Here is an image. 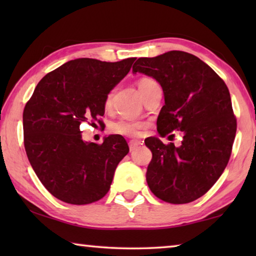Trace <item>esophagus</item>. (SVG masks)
Returning <instances> with one entry per match:
<instances>
[{
  "label": "esophagus",
  "instance_id": "1",
  "mask_svg": "<svg viewBox=\"0 0 256 256\" xmlns=\"http://www.w3.org/2000/svg\"><path fill=\"white\" fill-rule=\"evenodd\" d=\"M140 142L138 141H130L128 142V146H130V151H134L136 150L138 148H140Z\"/></svg>",
  "mask_w": 256,
  "mask_h": 256
}]
</instances>
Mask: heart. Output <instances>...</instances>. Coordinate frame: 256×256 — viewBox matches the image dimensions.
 Returning <instances> with one entry per match:
<instances>
[{
    "instance_id": "1",
    "label": "heart",
    "mask_w": 256,
    "mask_h": 256,
    "mask_svg": "<svg viewBox=\"0 0 256 256\" xmlns=\"http://www.w3.org/2000/svg\"><path fill=\"white\" fill-rule=\"evenodd\" d=\"M154 84H157L154 80L150 79V78H142V79L138 81V90H140L141 94H144L149 86ZM112 94L110 92L105 99L106 108H110L112 106ZM146 126V124L144 122H141V120L122 118L118 120V122H114L110 124V131L126 138H138L141 136L142 130H144Z\"/></svg>"
}]
</instances>
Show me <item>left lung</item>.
I'll return each instance as SVG.
<instances>
[{"instance_id": "1", "label": "left lung", "mask_w": 256, "mask_h": 256, "mask_svg": "<svg viewBox=\"0 0 256 256\" xmlns=\"http://www.w3.org/2000/svg\"><path fill=\"white\" fill-rule=\"evenodd\" d=\"M132 71L162 86L160 136L174 130L184 133L180 146L164 144L156 136L146 138L152 152L146 170L149 188L172 204L196 200L222 176L232 154L237 123L227 86L203 60L182 50L138 58Z\"/></svg>"}]
</instances>
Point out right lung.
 <instances>
[{"mask_svg":"<svg viewBox=\"0 0 256 256\" xmlns=\"http://www.w3.org/2000/svg\"><path fill=\"white\" fill-rule=\"evenodd\" d=\"M134 60H68L42 78L26 104L27 157L42 184L58 200L89 204L110 190L116 167L128 154L126 141L115 134L104 138L102 144L86 142L80 125L88 120L100 124L106 96Z\"/></svg>","mask_w":256,"mask_h":256,"instance_id":"right-lung-1","label":"right lung"}]
</instances>
